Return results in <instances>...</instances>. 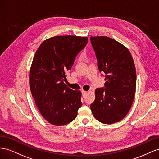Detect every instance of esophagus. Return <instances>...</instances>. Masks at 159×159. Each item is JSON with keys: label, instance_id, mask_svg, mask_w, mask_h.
<instances>
[{"label": "esophagus", "instance_id": "1", "mask_svg": "<svg viewBox=\"0 0 159 159\" xmlns=\"http://www.w3.org/2000/svg\"><path fill=\"white\" fill-rule=\"evenodd\" d=\"M87 93V91H84V90H83V91H82V94H83V97H84Z\"/></svg>", "mask_w": 159, "mask_h": 159}]
</instances>
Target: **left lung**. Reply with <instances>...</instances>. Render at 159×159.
<instances>
[{"mask_svg": "<svg viewBox=\"0 0 159 159\" xmlns=\"http://www.w3.org/2000/svg\"><path fill=\"white\" fill-rule=\"evenodd\" d=\"M90 42L98 69L105 75L106 80L105 87L95 90L90 109L99 122L112 124L127 115L133 102L137 80L134 63L128 48L114 39L91 37Z\"/></svg>", "mask_w": 159, "mask_h": 159, "instance_id": "left-lung-1", "label": "left lung"}]
</instances>
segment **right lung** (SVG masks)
I'll use <instances>...</instances> for the list:
<instances>
[{"mask_svg": "<svg viewBox=\"0 0 159 159\" xmlns=\"http://www.w3.org/2000/svg\"><path fill=\"white\" fill-rule=\"evenodd\" d=\"M87 42V37L57 36L44 40L34 54L29 75L30 91L40 114L53 125L70 123L82 105L81 92L64 82Z\"/></svg>", "mask_w": 159, "mask_h": 159, "instance_id": "obj_1", "label": "right lung"}]
</instances>
